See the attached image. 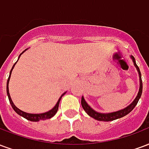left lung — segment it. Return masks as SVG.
Wrapping results in <instances>:
<instances>
[{"mask_svg": "<svg viewBox=\"0 0 149 149\" xmlns=\"http://www.w3.org/2000/svg\"><path fill=\"white\" fill-rule=\"evenodd\" d=\"M131 58L132 60V61H133L135 67H136V70H137L138 73H139V78H140L139 92H138L137 96L136 97L135 100L128 106H127L126 108H125V109H123L121 110H119V111H116V112H109V113H100V112H96L95 110L93 109L88 104L87 102L85 101L84 97H82V98H81V105L83 107L84 111L87 112L88 115L90 116L91 117H93V118H94L95 120H100V121H111V120H116V119L121 118L123 116H125L127 114H128L136 107V105L137 104L138 101H139V100H140V98L141 97V94H142L143 84H142V80H141V71H140V68H139V67L136 65L134 57L132 56H131Z\"/></svg>", "mask_w": 149, "mask_h": 149, "instance_id": "left-lung-1", "label": "left lung"}]
</instances>
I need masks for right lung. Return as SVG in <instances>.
Here are the masks:
<instances>
[{
	"label": "right lung",
	"instance_id": "right-lung-1",
	"mask_svg": "<svg viewBox=\"0 0 149 149\" xmlns=\"http://www.w3.org/2000/svg\"><path fill=\"white\" fill-rule=\"evenodd\" d=\"M26 50H27V49H25L24 51H23V52H21V54H20V56H19V57H18V60H19V58H20V56H21V54H22L23 52H25ZM18 60H17V61H18ZM17 62H16L14 65H13V68H12V69H11V71H10V72H9V77H8V81H7V86H6L7 95H8V100H9V102H10V104H11V105H12V107H13V110H14L15 112L17 113L18 115L21 116H23L24 118L27 119V120H31V121H40V120H44L50 119L51 117H52L53 116L55 115L56 112H57V110H58V107H59V104H60V101H61V97H63V96H64L65 93H66V92L62 94L61 96V97L59 98V100H58V101H57V103L56 104L55 106L53 107V108H52L51 110H49V112H44V113H39V114H33V113H27V112L21 111V110H20L19 109H18V108H17V107L15 106V104H13V100H12V99H11V97H10V94H9V92H8V83H9V80H10V77H11L12 71H13V68H14L15 65L17 64Z\"/></svg>",
	"mask_w": 149,
	"mask_h": 149
}]
</instances>
